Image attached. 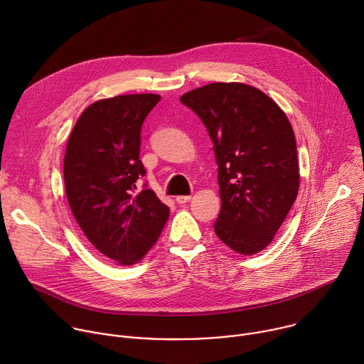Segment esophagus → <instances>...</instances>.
<instances>
[{"label":"esophagus","instance_id":"obj_1","mask_svg":"<svg viewBox=\"0 0 364 364\" xmlns=\"http://www.w3.org/2000/svg\"><path fill=\"white\" fill-rule=\"evenodd\" d=\"M191 200V196H177L176 197V201L178 203V204H184V203H187V201H190Z\"/></svg>","mask_w":364,"mask_h":364}]
</instances>
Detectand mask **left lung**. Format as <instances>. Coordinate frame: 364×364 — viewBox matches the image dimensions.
Masks as SVG:
<instances>
[{
    "instance_id": "8db88e82",
    "label": "left lung",
    "mask_w": 364,
    "mask_h": 364,
    "mask_svg": "<svg viewBox=\"0 0 364 364\" xmlns=\"http://www.w3.org/2000/svg\"><path fill=\"white\" fill-rule=\"evenodd\" d=\"M180 100L213 142L222 198L218 237L242 255L261 252L299 188L296 142L287 115L268 95L245 83H210Z\"/></svg>"
}]
</instances>
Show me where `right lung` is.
<instances>
[{"mask_svg":"<svg viewBox=\"0 0 364 364\" xmlns=\"http://www.w3.org/2000/svg\"><path fill=\"white\" fill-rule=\"evenodd\" d=\"M161 99L139 93L100 99L77 119L65 154L72 213L89 242L119 265H134L168 220V205L138 180L141 127Z\"/></svg>","mask_w":364,"mask_h":364,"instance_id":"obj_1","label":"right lung"}]
</instances>
